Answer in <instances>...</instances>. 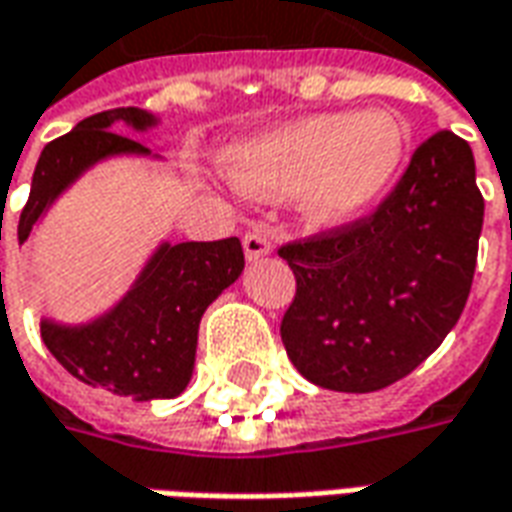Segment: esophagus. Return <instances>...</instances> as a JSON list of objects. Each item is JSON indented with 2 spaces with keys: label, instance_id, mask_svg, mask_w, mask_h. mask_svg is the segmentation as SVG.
I'll return each instance as SVG.
<instances>
[{
  "label": "esophagus",
  "instance_id": "obj_1",
  "mask_svg": "<svg viewBox=\"0 0 512 512\" xmlns=\"http://www.w3.org/2000/svg\"><path fill=\"white\" fill-rule=\"evenodd\" d=\"M268 252H271V241H268L266 235L260 233V230H252V233L244 235V255L249 263H252V260H260V257H266Z\"/></svg>",
  "mask_w": 512,
  "mask_h": 512
}]
</instances>
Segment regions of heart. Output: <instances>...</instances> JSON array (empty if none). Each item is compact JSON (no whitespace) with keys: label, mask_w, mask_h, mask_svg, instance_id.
I'll use <instances>...</instances> for the list:
<instances>
[{"label":"heart","mask_w":512,"mask_h":512,"mask_svg":"<svg viewBox=\"0 0 512 512\" xmlns=\"http://www.w3.org/2000/svg\"><path fill=\"white\" fill-rule=\"evenodd\" d=\"M406 153L408 126L392 112H323L235 142L222 167L249 197L296 194L312 227H343L392 189Z\"/></svg>","instance_id":"obj_1"}]
</instances>
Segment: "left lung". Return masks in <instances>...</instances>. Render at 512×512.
<instances>
[{"mask_svg": "<svg viewBox=\"0 0 512 512\" xmlns=\"http://www.w3.org/2000/svg\"><path fill=\"white\" fill-rule=\"evenodd\" d=\"M483 211L472 147L439 131L370 219L282 246L296 299L279 332L301 376L376 392L422 365L466 307Z\"/></svg>", "mask_w": 512, "mask_h": 512, "instance_id": "1", "label": "left lung"}]
</instances>
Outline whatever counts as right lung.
<instances>
[{"mask_svg": "<svg viewBox=\"0 0 512 512\" xmlns=\"http://www.w3.org/2000/svg\"><path fill=\"white\" fill-rule=\"evenodd\" d=\"M161 117L136 106L109 109L76 123L71 134L43 147L29 200L18 219V244L35 238L73 183L112 158H150L145 145L126 134H147ZM244 271L238 238L224 241H158L120 299L90 321L40 318V334L54 359L90 386L134 400H172L191 381L197 332L205 310Z\"/></svg>", "mask_w": 512, "mask_h": 512, "instance_id": "1", "label": "right lung"}]
</instances>
